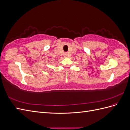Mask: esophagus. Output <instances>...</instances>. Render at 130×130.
<instances>
[{"label": "esophagus", "instance_id": "34e87169", "mask_svg": "<svg viewBox=\"0 0 130 130\" xmlns=\"http://www.w3.org/2000/svg\"><path fill=\"white\" fill-rule=\"evenodd\" d=\"M65 55H66V56H67V54H65Z\"/></svg>", "mask_w": 130, "mask_h": 130}]
</instances>
